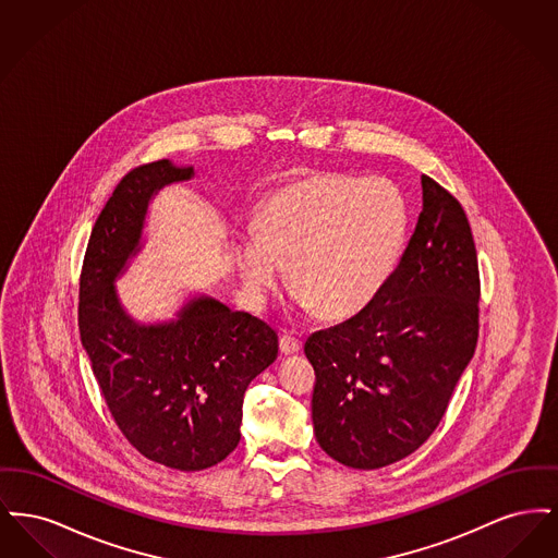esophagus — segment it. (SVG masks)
<instances>
[{"label": "esophagus", "instance_id": "1", "mask_svg": "<svg viewBox=\"0 0 558 558\" xmlns=\"http://www.w3.org/2000/svg\"><path fill=\"white\" fill-rule=\"evenodd\" d=\"M280 351H282L284 355L299 353V351H301V341L294 339L291 335H282V337H280Z\"/></svg>", "mask_w": 558, "mask_h": 558}]
</instances>
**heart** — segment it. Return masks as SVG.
<instances>
[{"label":"heart","instance_id":"b5f03b06","mask_svg":"<svg viewBox=\"0 0 558 558\" xmlns=\"http://www.w3.org/2000/svg\"><path fill=\"white\" fill-rule=\"evenodd\" d=\"M408 223V203L389 180L312 175L274 190L255 232L236 234L232 251L255 301L289 267L299 310L345 319L368 307L393 274Z\"/></svg>","mask_w":558,"mask_h":558}]
</instances>
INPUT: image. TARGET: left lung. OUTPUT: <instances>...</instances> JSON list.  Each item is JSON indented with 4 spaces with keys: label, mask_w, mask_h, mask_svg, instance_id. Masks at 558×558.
<instances>
[{
    "label": "left lung",
    "mask_w": 558,
    "mask_h": 558,
    "mask_svg": "<svg viewBox=\"0 0 558 558\" xmlns=\"http://www.w3.org/2000/svg\"><path fill=\"white\" fill-rule=\"evenodd\" d=\"M423 211L398 267L353 318L314 332L319 448L351 469L418 450L446 414L478 337V266L466 213L423 175Z\"/></svg>",
    "instance_id": "8db88e82"
}]
</instances>
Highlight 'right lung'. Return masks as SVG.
<instances>
[{
  "instance_id": "add662e5",
  "label": "right lung",
  "mask_w": 558,
  "mask_h": 558,
  "mask_svg": "<svg viewBox=\"0 0 558 558\" xmlns=\"http://www.w3.org/2000/svg\"><path fill=\"white\" fill-rule=\"evenodd\" d=\"M194 178L169 159L130 171L96 219L80 282V335L114 423L153 462L203 471L239 446L242 398L274 364L278 335L264 319L192 294L175 318L140 322L117 280L144 246L150 201Z\"/></svg>"
}]
</instances>
